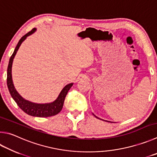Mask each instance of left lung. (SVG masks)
Returning <instances> with one entry per match:
<instances>
[{
  "label": "left lung",
  "instance_id": "left-lung-1",
  "mask_svg": "<svg viewBox=\"0 0 157 157\" xmlns=\"http://www.w3.org/2000/svg\"><path fill=\"white\" fill-rule=\"evenodd\" d=\"M95 117H97V118H98V117H96L95 115Z\"/></svg>",
  "mask_w": 157,
  "mask_h": 157
}]
</instances>
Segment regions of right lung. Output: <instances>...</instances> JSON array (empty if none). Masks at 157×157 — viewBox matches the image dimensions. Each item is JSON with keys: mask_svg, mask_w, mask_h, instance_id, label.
<instances>
[{"mask_svg": "<svg viewBox=\"0 0 157 157\" xmlns=\"http://www.w3.org/2000/svg\"><path fill=\"white\" fill-rule=\"evenodd\" d=\"M36 30V28L30 31L29 32L25 34L24 36H22L18 44L16 47L15 49L11 58L10 59L9 64L7 67V87L9 89L11 96L12 97L13 100L16 101L17 105L24 111L25 113L28 114L31 116L33 117H47L54 116L58 114L60 112L61 110L63 107L64 101L66 95H67L68 91L70 90L71 86H73V83L67 84V86L64 87L63 89L61 90L60 93L58 95L55 101L49 104H36L33 103V102L29 101L25 99L20 94L17 92L15 87L13 86V81H12V75H11V67H12V63L14 57L18 51L20 46L22 43L25 39L27 38V36H29L31 34L35 32Z\"/></svg>", "mask_w": 157, "mask_h": 157, "instance_id": "obj_1", "label": "right lung"}]
</instances>
